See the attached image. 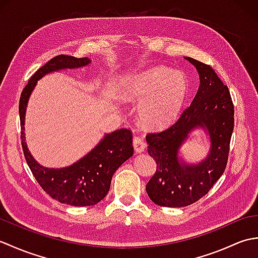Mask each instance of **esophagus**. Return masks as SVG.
<instances>
[{"instance_id":"1","label":"esophagus","mask_w":258,"mask_h":258,"mask_svg":"<svg viewBox=\"0 0 258 258\" xmlns=\"http://www.w3.org/2000/svg\"><path fill=\"white\" fill-rule=\"evenodd\" d=\"M133 146L136 153H141L146 149V143L143 138H141V136H135L133 140Z\"/></svg>"}]
</instances>
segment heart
I'll return each instance as SVG.
<instances>
[{
    "mask_svg": "<svg viewBox=\"0 0 258 258\" xmlns=\"http://www.w3.org/2000/svg\"><path fill=\"white\" fill-rule=\"evenodd\" d=\"M188 93L185 76L173 70L155 67L125 79L122 94L127 101L145 100L140 117L153 128H162L177 118Z\"/></svg>",
    "mask_w": 258,
    "mask_h": 258,
    "instance_id": "heart-1",
    "label": "heart"
}]
</instances>
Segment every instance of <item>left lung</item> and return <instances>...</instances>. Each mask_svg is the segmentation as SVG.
<instances>
[{"mask_svg": "<svg viewBox=\"0 0 258 258\" xmlns=\"http://www.w3.org/2000/svg\"><path fill=\"white\" fill-rule=\"evenodd\" d=\"M200 74V87L190 105L162 132L146 135L147 152L156 162V171L146 184L152 202L165 207H184L205 196L225 171L234 130V105L228 87L212 67L185 57ZM197 127L210 135L211 150L199 164H186L178 150Z\"/></svg>", "mask_w": 258, "mask_h": 258, "instance_id": "1", "label": "left lung"}]
</instances>
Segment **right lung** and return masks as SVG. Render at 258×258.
Returning <instances> with one entry per match:
<instances>
[{"mask_svg": "<svg viewBox=\"0 0 258 258\" xmlns=\"http://www.w3.org/2000/svg\"><path fill=\"white\" fill-rule=\"evenodd\" d=\"M89 57L57 55L38 69L31 76L21 93L19 113L21 122V144L24 157L37 183L52 199L72 206L95 205L106 196L115 171L133 155V134L127 128L114 131L73 165L64 168L41 166L27 150L24 136V118L27 101L37 81L43 76L64 69L85 67Z\"/></svg>", "mask_w": 258, "mask_h": 258, "instance_id": "1", "label": "right lung"}]
</instances>
